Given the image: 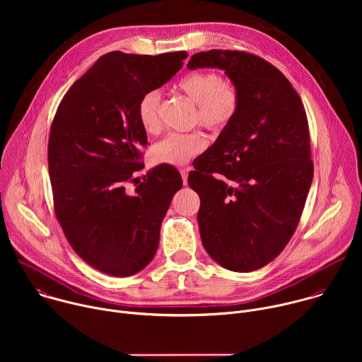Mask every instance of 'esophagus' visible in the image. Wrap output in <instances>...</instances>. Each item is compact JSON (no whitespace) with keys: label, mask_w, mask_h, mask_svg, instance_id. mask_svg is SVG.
I'll return each instance as SVG.
<instances>
[{"label":"esophagus","mask_w":362,"mask_h":362,"mask_svg":"<svg viewBox=\"0 0 362 362\" xmlns=\"http://www.w3.org/2000/svg\"><path fill=\"white\" fill-rule=\"evenodd\" d=\"M187 173H189V169H180V175H182L183 185H185V186L187 185Z\"/></svg>","instance_id":"34e87169"}]
</instances>
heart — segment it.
I'll return each mask as SVG.
<instances>
[{"label": "heart", "instance_id": "1", "mask_svg": "<svg viewBox=\"0 0 362 362\" xmlns=\"http://www.w3.org/2000/svg\"><path fill=\"white\" fill-rule=\"evenodd\" d=\"M175 88L196 105L193 122L212 132L223 130L240 107L238 84L215 71L187 73L177 80ZM159 105L160 94L156 90L144 93L137 101V120L148 134L159 130ZM204 146L206 139L199 132L169 133L151 147V158L156 163L182 166L199 154Z\"/></svg>", "mask_w": 362, "mask_h": 362}]
</instances>
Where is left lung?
Returning <instances> with one entry per match:
<instances>
[{
	"mask_svg": "<svg viewBox=\"0 0 362 362\" xmlns=\"http://www.w3.org/2000/svg\"><path fill=\"white\" fill-rule=\"evenodd\" d=\"M187 67L222 69L240 90L238 115L187 177L200 197L202 243L229 271L259 269L291 240L313 183L302 100L274 64L246 51H203Z\"/></svg>",
	"mask_w": 362,
	"mask_h": 362,
	"instance_id": "obj_1",
	"label": "left lung"
}]
</instances>
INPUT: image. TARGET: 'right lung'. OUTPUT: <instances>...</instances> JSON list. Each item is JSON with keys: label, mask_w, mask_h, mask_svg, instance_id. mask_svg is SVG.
<instances>
[{"label": "right lung", "mask_w": 362, "mask_h": 362, "mask_svg": "<svg viewBox=\"0 0 362 362\" xmlns=\"http://www.w3.org/2000/svg\"><path fill=\"white\" fill-rule=\"evenodd\" d=\"M186 57V51L101 56L64 94L51 123L48 173L56 218L74 252L103 274L130 276L153 259L162 221L182 189L180 173L169 165L153 168L143 182L134 177L144 168L147 146L136 107Z\"/></svg>", "instance_id": "obj_1"}]
</instances>
